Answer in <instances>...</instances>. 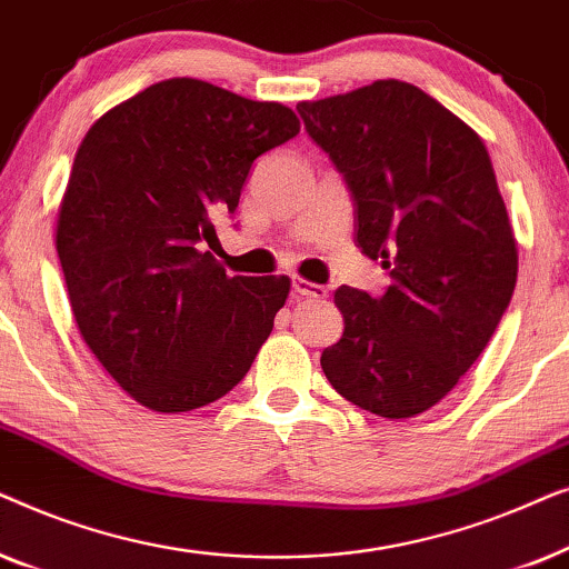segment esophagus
<instances>
[{
	"label": "esophagus",
	"mask_w": 569,
	"mask_h": 569,
	"mask_svg": "<svg viewBox=\"0 0 569 569\" xmlns=\"http://www.w3.org/2000/svg\"><path fill=\"white\" fill-rule=\"evenodd\" d=\"M292 290L298 292L300 298H313V300H326V298H329L326 287L316 284V282H308V279H302V277H295L292 279Z\"/></svg>",
	"instance_id": "1"
}]
</instances>
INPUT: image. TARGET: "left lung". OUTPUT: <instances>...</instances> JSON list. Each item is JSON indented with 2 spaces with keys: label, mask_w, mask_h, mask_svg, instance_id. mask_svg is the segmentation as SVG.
<instances>
[{
  "label": "left lung",
  "mask_w": 569,
  "mask_h": 569,
  "mask_svg": "<svg viewBox=\"0 0 569 569\" xmlns=\"http://www.w3.org/2000/svg\"><path fill=\"white\" fill-rule=\"evenodd\" d=\"M298 113L352 191L357 246L391 274L380 298L333 292L345 333L321 368L355 407L422 415L485 352L516 290L518 243L492 160L469 123L401 80L302 100Z\"/></svg>",
  "instance_id": "8db88e82"
}]
</instances>
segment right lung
Returning <instances> with one entry per match:
<instances>
[{"mask_svg":"<svg viewBox=\"0 0 569 569\" xmlns=\"http://www.w3.org/2000/svg\"><path fill=\"white\" fill-rule=\"evenodd\" d=\"M300 131L292 108L173 77L113 106L74 154L57 253L84 345L162 415L232 391L274 329L290 277H228L204 251L259 154Z\"/></svg>","mask_w":569,"mask_h":569,"instance_id":"add662e5","label":"right lung"}]
</instances>
